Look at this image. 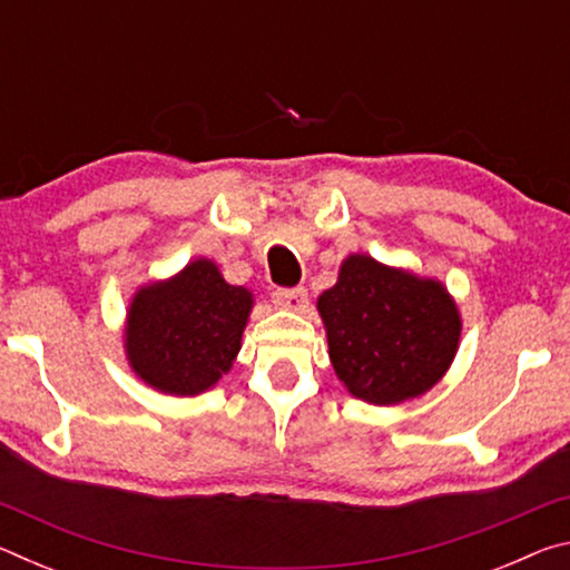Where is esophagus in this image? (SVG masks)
Wrapping results in <instances>:
<instances>
[{
    "instance_id": "obj_1",
    "label": "esophagus",
    "mask_w": 570,
    "mask_h": 570,
    "mask_svg": "<svg viewBox=\"0 0 570 570\" xmlns=\"http://www.w3.org/2000/svg\"><path fill=\"white\" fill-rule=\"evenodd\" d=\"M274 302L288 308V312H298L306 304V288L304 286H294V288H276L274 292Z\"/></svg>"
}]
</instances>
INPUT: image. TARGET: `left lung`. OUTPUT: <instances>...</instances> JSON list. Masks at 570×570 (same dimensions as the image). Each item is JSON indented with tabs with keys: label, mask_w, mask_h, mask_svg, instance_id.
I'll use <instances>...</instances> for the list:
<instances>
[{
	"label": "left lung",
	"mask_w": 570,
	"mask_h": 570,
	"mask_svg": "<svg viewBox=\"0 0 570 570\" xmlns=\"http://www.w3.org/2000/svg\"><path fill=\"white\" fill-rule=\"evenodd\" d=\"M316 308L336 377L352 397L380 407L435 387L458 354L462 320L445 284L370 254L344 258Z\"/></svg>",
	"instance_id": "8db88e82"
}]
</instances>
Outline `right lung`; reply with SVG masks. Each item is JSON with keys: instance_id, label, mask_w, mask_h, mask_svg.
<instances>
[{"instance_id": "add662e5", "label": "right lung", "mask_w": 570, "mask_h": 570, "mask_svg": "<svg viewBox=\"0 0 570 570\" xmlns=\"http://www.w3.org/2000/svg\"><path fill=\"white\" fill-rule=\"evenodd\" d=\"M254 294L230 286L210 258L135 292L122 346L130 370L163 394L196 397L230 372Z\"/></svg>"}]
</instances>
